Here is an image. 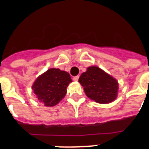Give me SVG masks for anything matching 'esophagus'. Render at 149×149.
<instances>
[{
    "instance_id": "esophagus-1",
    "label": "esophagus",
    "mask_w": 149,
    "mask_h": 149,
    "mask_svg": "<svg viewBox=\"0 0 149 149\" xmlns=\"http://www.w3.org/2000/svg\"><path fill=\"white\" fill-rule=\"evenodd\" d=\"M79 80V76H75V77H73V81H77Z\"/></svg>"
}]
</instances>
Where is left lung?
Wrapping results in <instances>:
<instances>
[{
	"mask_svg": "<svg viewBox=\"0 0 149 149\" xmlns=\"http://www.w3.org/2000/svg\"><path fill=\"white\" fill-rule=\"evenodd\" d=\"M86 96L97 103L107 104L116 98V80L96 66H91L79 78Z\"/></svg>",
	"mask_w": 149,
	"mask_h": 149,
	"instance_id": "8db88e82",
	"label": "left lung"
}]
</instances>
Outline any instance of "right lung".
Instances as JSON below:
<instances>
[{"instance_id":"1","label":"right lung","mask_w":149,"mask_h":149,"mask_svg":"<svg viewBox=\"0 0 149 149\" xmlns=\"http://www.w3.org/2000/svg\"><path fill=\"white\" fill-rule=\"evenodd\" d=\"M71 82L68 72L59 68H50L36 80L32 88L41 102L47 107H52L65 97L66 88Z\"/></svg>"}]
</instances>
